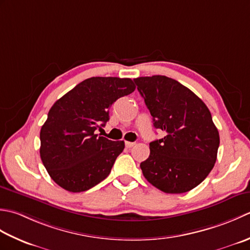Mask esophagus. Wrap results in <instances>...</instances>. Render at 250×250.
I'll return each mask as SVG.
<instances>
[{
    "mask_svg": "<svg viewBox=\"0 0 250 250\" xmlns=\"http://www.w3.org/2000/svg\"><path fill=\"white\" fill-rule=\"evenodd\" d=\"M136 144L135 142H129V141H125V146H127V147H132L134 146Z\"/></svg>",
    "mask_w": 250,
    "mask_h": 250,
    "instance_id": "34e87169",
    "label": "esophagus"
}]
</instances>
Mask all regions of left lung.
Instances as JSON below:
<instances>
[{"label": "left lung", "mask_w": 250, "mask_h": 250, "mask_svg": "<svg viewBox=\"0 0 250 250\" xmlns=\"http://www.w3.org/2000/svg\"><path fill=\"white\" fill-rule=\"evenodd\" d=\"M153 118L165 131L150 144V155L140 164L146 179L165 192L194 189L211 171L220 138L203 100L178 81L164 75L134 79Z\"/></svg>", "instance_id": "8db88e82"}]
</instances>
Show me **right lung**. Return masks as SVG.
Here are the masks:
<instances>
[{
    "label": "right lung",
    "instance_id": "1",
    "mask_svg": "<svg viewBox=\"0 0 250 250\" xmlns=\"http://www.w3.org/2000/svg\"><path fill=\"white\" fill-rule=\"evenodd\" d=\"M136 86L130 79L96 76L83 81L50 108L40 132V155L50 178L69 192H83L109 176L124 141L96 134L109 109Z\"/></svg>",
    "mask_w": 250,
    "mask_h": 250
}]
</instances>
